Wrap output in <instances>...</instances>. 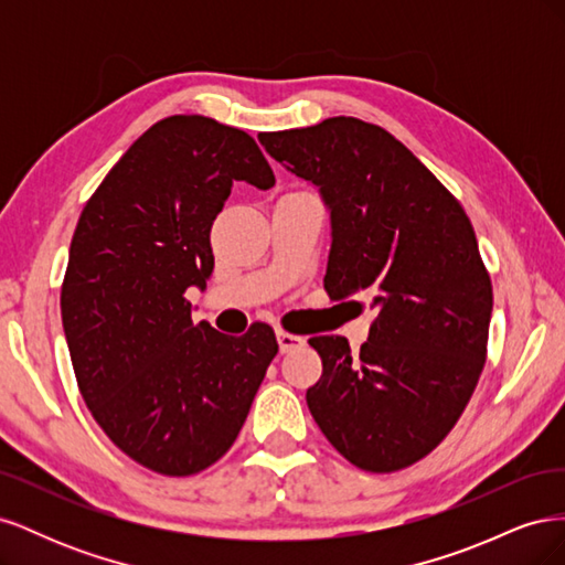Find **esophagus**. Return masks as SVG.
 Returning <instances> with one entry per match:
<instances>
[{
    "mask_svg": "<svg viewBox=\"0 0 565 565\" xmlns=\"http://www.w3.org/2000/svg\"><path fill=\"white\" fill-rule=\"evenodd\" d=\"M303 337H299V334H292V332H285V330H278V344H280V351L282 353H287V351H292V349H299V347H303Z\"/></svg>",
    "mask_w": 565,
    "mask_h": 565,
    "instance_id": "obj_1",
    "label": "esophagus"
}]
</instances>
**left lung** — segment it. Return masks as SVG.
I'll return each instance as SVG.
<instances>
[{
    "mask_svg": "<svg viewBox=\"0 0 565 565\" xmlns=\"http://www.w3.org/2000/svg\"><path fill=\"white\" fill-rule=\"evenodd\" d=\"M270 158L320 188L332 218L330 299L367 297V344L311 337V415L353 467L391 473L440 446L488 355L492 285L459 200L398 139L355 117L259 134ZM363 309V301H351Z\"/></svg>",
    "mask_w": 565,
    "mask_h": 565,
    "instance_id": "obj_1",
    "label": "left lung"
}]
</instances>
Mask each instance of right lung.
Returning a JSON list of instances; mask_svg holds the SVG:
<instances>
[{"instance_id":"right-lung-1","label":"right lung","mask_w":565,"mask_h":565,"mask_svg":"<svg viewBox=\"0 0 565 565\" xmlns=\"http://www.w3.org/2000/svg\"><path fill=\"white\" fill-rule=\"evenodd\" d=\"M233 181L276 183L252 136L172 115L136 139L84 204L61 285L77 386L100 429L162 476H193L241 434L276 332L193 322L191 287L214 270L210 231Z\"/></svg>"}]
</instances>
